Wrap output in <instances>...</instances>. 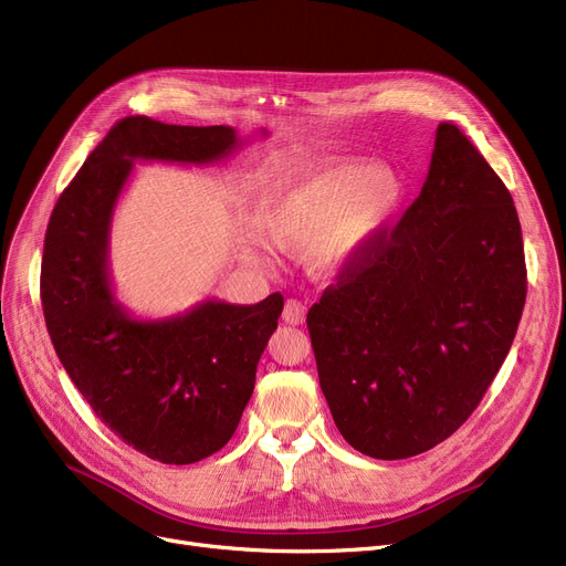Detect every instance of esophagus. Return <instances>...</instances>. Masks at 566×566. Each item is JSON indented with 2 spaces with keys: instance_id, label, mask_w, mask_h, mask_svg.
<instances>
[{
  "instance_id": "obj_1",
  "label": "esophagus",
  "mask_w": 566,
  "mask_h": 566,
  "mask_svg": "<svg viewBox=\"0 0 566 566\" xmlns=\"http://www.w3.org/2000/svg\"><path fill=\"white\" fill-rule=\"evenodd\" d=\"M305 316H307V305L305 303L295 301V298H289L284 303V312H282L284 323H289V325H303Z\"/></svg>"
}]
</instances>
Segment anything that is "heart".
<instances>
[{
	"mask_svg": "<svg viewBox=\"0 0 566 566\" xmlns=\"http://www.w3.org/2000/svg\"><path fill=\"white\" fill-rule=\"evenodd\" d=\"M401 201L403 181L392 167L325 160L261 188L256 227H245L243 245L252 259L271 261L269 237L280 245L310 241L318 265L337 268L390 224Z\"/></svg>",
	"mask_w": 566,
	"mask_h": 566,
	"instance_id": "1",
	"label": "heart"
}]
</instances>
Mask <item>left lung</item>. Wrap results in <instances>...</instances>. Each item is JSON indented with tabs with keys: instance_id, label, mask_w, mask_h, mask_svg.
<instances>
[{
	"instance_id": "obj_1",
	"label": "left lung",
	"mask_w": 566,
	"mask_h": 566,
	"mask_svg": "<svg viewBox=\"0 0 566 566\" xmlns=\"http://www.w3.org/2000/svg\"><path fill=\"white\" fill-rule=\"evenodd\" d=\"M525 291L514 199L444 122L420 197L307 312L321 390L350 448L395 461L450 438L507 358Z\"/></svg>"
}]
</instances>
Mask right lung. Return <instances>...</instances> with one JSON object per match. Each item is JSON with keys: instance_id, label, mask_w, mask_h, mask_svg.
<instances>
[{"instance_id": "1", "label": "right lung", "mask_w": 566, "mask_h": 566, "mask_svg": "<svg viewBox=\"0 0 566 566\" xmlns=\"http://www.w3.org/2000/svg\"><path fill=\"white\" fill-rule=\"evenodd\" d=\"M238 146L229 126L126 116L84 160L45 231L41 301L59 360L101 422L160 463H195L229 442L284 298L203 301L186 314L139 321L112 291V213L135 160L213 165Z\"/></svg>"}]
</instances>
